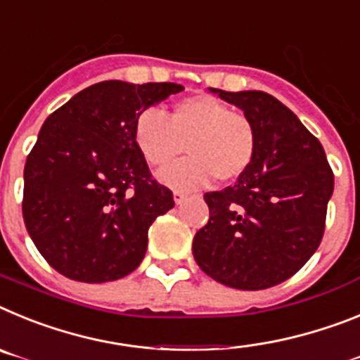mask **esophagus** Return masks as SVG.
<instances>
[{"instance_id": "obj_1", "label": "esophagus", "mask_w": 360, "mask_h": 360, "mask_svg": "<svg viewBox=\"0 0 360 360\" xmlns=\"http://www.w3.org/2000/svg\"><path fill=\"white\" fill-rule=\"evenodd\" d=\"M184 199H186V192H183V190H176L174 192V201H176V205H181Z\"/></svg>"}]
</instances>
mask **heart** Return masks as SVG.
Listing matches in <instances>:
<instances>
[{
  "label": "heart",
  "mask_w": 360,
  "mask_h": 360,
  "mask_svg": "<svg viewBox=\"0 0 360 360\" xmlns=\"http://www.w3.org/2000/svg\"><path fill=\"white\" fill-rule=\"evenodd\" d=\"M134 143L150 167L162 168L183 150L188 158L159 174L174 188H199L214 177L232 183L245 176L257 155L254 121L210 94H195L172 105L170 115L158 108L139 112L134 121Z\"/></svg>",
  "instance_id": "obj_1"
}]
</instances>
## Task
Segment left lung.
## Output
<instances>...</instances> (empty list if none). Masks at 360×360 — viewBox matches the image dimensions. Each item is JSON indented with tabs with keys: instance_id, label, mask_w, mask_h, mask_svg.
Returning <instances> with one entry per match:
<instances>
[{
	"instance_id": "obj_1",
	"label": "left lung",
	"mask_w": 360,
	"mask_h": 360,
	"mask_svg": "<svg viewBox=\"0 0 360 360\" xmlns=\"http://www.w3.org/2000/svg\"><path fill=\"white\" fill-rule=\"evenodd\" d=\"M212 92L254 121L259 146L233 186L205 193L210 219L193 237V259L224 286L270 288L301 270L321 245L333 172L317 137L274 96Z\"/></svg>"
}]
</instances>
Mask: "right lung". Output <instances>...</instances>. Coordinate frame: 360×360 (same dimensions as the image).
I'll return each instance as SVG.
<instances>
[{
	"label": "right lung",
	"mask_w": 360,
	"mask_h": 360,
	"mask_svg": "<svg viewBox=\"0 0 360 360\" xmlns=\"http://www.w3.org/2000/svg\"><path fill=\"white\" fill-rule=\"evenodd\" d=\"M181 90L103 81L46 117L25 162L23 221L61 275L108 283L141 264L150 224L174 208V193L150 174L134 121Z\"/></svg>",
	"instance_id": "add662e5"
}]
</instances>
